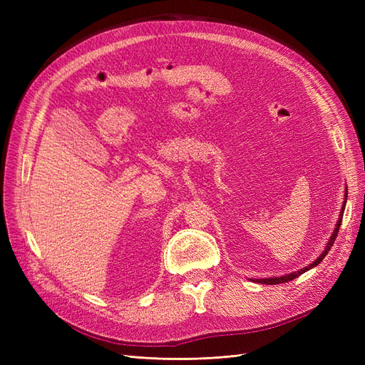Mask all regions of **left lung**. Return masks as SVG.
Returning a JSON list of instances; mask_svg holds the SVG:
<instances>
[{"instance_id": "obj_1", "label": "left lung", "mask_w": 365, "mask_h": 365, "mask_svg": "<svg viewBox=\"0 0 365 365\" xmlns=\"http://www.w3.org/2000/svg\"><path fill=\"white\" fill-rule=\"evenodd\" d=\"M347 197V196H346ZM344 208H346V201H344V204H342V207H341V216H339V219H338V224H336V227H335V231H334V235L330 236V240H329V244H327V247H326V250L322 252V256H319L315 262H312L311 264H309V267H306V268H303V269H300V271H297V272H292V274H288V275H283V277H271V279H260V280H256L257 283H263V284H279V283H286V282H291V280H294V279H297L298 275H302L303 272H306V271H309L311 268H314V267H317V264L322 262L326 256H327V252H329V250L332 248V245H334V242H335V239H336V236H338V231H339V227H341V219H342V213H344Z\"/></svg>"}]
</instances>
